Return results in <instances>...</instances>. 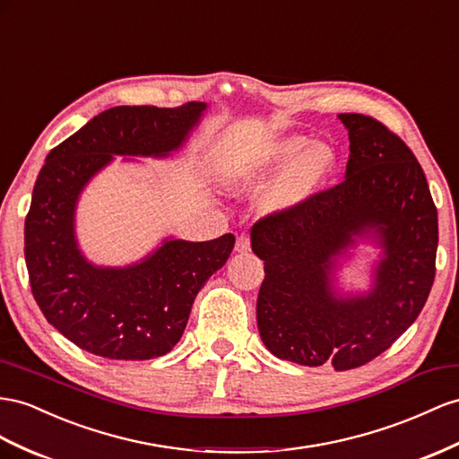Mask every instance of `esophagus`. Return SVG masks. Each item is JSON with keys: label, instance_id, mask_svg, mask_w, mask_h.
<instances>
[{"label": "esophagus", "instance_id": "1", "mask_svg": "<svg viewBox=\"0 0 459 459\" xmlns=\"http://www.w3.org/2000/svg\"><path fill=\"white\" fill-rule=\"evenodd\" d=\"M234 250H237L238 254H244L250 250V238L246 237V234H242V237L237 238V244H234Z\"/></svg>", "mask_w": 459, "mask_h": 459}]
</instances>
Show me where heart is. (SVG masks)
<instances>
[{"mask_svg": "<svg viewBox=\"0 0 459 459\" xmlns=\"http://www.w3.org/2000/svg\"><path fill=\"white\" fill-rule=\"evenodd\" d=\"M337 167V152L327 141H308L287 135L240 160L229 176L237 194H257L272 186L264 199L267 213H287L299 209L318 194Z\"/></svg>", "mask_w": 459, "mask_h": 459, "instance_id": "1", "label": "heart"}]
</instances>
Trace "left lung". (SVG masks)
I'll return each mask as SVG.
<instances>
[{"label": "left lung", "mask_w": 459, "mask_h": 459, "mask_svg": "<svg viewBox=\"0 0 459 459\" xmlns=\"http://www.w3.org/2000/svg\"><path fill=\"white\" fill-rule=\"evenodd\" d=\"M349 134L345 180L252 229L265 279L255 318L272 355L357 368L417 320L434 283L438 215L411 149L378 120L337 116ZM368 247L364 290L342 267ZM375 257L372 258L371 255Z\"/></svg>", "instance_id": "8db88e82"}]
</instances>
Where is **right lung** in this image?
<instances>
[{"label":"right lung","mask_w":459,"mask_h":459,"mask_svg":"<svg viewBox=\"0 0 459 459\" xmlns=\"http://www.w3.org/2000/svg\"><path fill=\"white\" fill-rule=\"evenodd\" d=\"M207 102L176 108L114 107L50 151L25 221V262L34 300L57 332L114 360H149L180 342L205 281L227 264L234 237L190 242L164 237L126 265L91 262L77 238L85 187L116 157L170 159L187 143Z\"/></svg>","instance_id":"1"}]
</instances>
